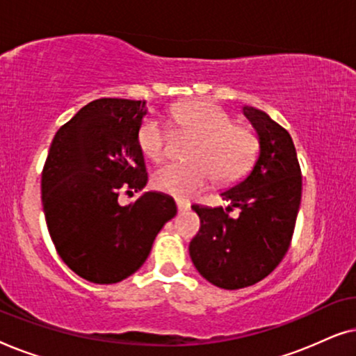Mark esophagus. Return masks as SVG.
<instances>
[{
  "instance_id": "esophagus-1",
  "label": "esophagus",
  "mask_w": 356,
  "mask_h": 356,
  "mask_svg": "<svg viewBox=\"0 0 356 356\" xmlns=\"http://www.w3.org/2000/svg\"><path fill=\"white\" fill-rule=\"evenodd\" d=\"M177 207H178V212H186L189 211V207H191V204L186 201H177Z\"/></svg>"
}]
</instances>
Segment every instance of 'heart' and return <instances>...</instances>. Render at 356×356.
<instances>
[{
    "label": "heart",
    "instance_id": "b5f03b06",
    "mask_svg": "<svg viewBox=\"0 0 356 356\" xmlns=\"http://www.w3.org/2000/svg\"><path fill=\"white\" fill-rule=\"evenodd\" d=\"M173 126L196 136L189 149V163H167L154 173L159 191L186 199L201 191L213 178L217 184H230L254 163L259 139L254 129L233 123L222 106L206 100L184 102L173 106ZM138 144L145 157L159 162L167 155L168 133L159 116L149 115L138 131Z\"/></svg>",
    "mask_w": 356,
    "mask_h": 356
}]
</instances>
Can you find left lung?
Returning <instances> with one entry per match:
<instances>
[{
  "label": "left lung",
  "instance_id": "8db88e82",
  "mask_svg": "<svg viewBox=\"0 0 356 356\" xmlns=\"http://www.w3.org/2000/svg\"><path fill=\"white\" fill-rule=\"evenodd\" d=\"M259 138L251 173L220 193L222 207L193 206L201 218L189 256L204 279L225 290L254 285L280 264L293 236L301 201V170L289 131L264 111L243 106ZM236 207L238 218L228 211Z\"/></svg>",
  "mask_w": 356,
  "mask_h": 356
}]
</instances>
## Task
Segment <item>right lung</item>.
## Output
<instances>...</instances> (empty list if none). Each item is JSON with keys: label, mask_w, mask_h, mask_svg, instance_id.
<instances>
[{"label": "right lung", "mask_w": 356, "mask_h": 356, "mask_svg": "<svg viewBox=\"0 0 356 356\" xmlns=\"http://www.w3.org/2000/svg\"><path fill=\"white\" fill-rule=\"evenodd\" d=\"M145 102L99 99L63 124L42 173L43 213L65 264L92 284H116L147 259L177 216L173 197L147 191L121 206L123 189L147 184L138 131ZM129 193V191H126Z\"/></svg>", "instance_id": "1"}]
</instances>
